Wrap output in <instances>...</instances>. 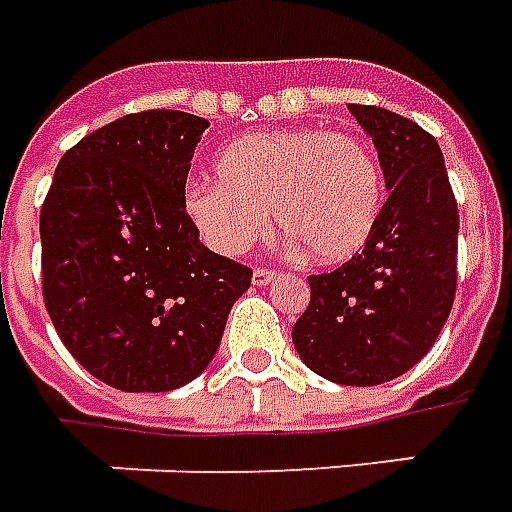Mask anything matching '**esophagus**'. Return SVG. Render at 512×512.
Here are the masks:
<instances>
[{
    "label": "esophagus",
    "mask_w": 512,
    "mask_h": 512,
    "mask_svg": "<svg viewBox=\"0 0 512 512\" xmlns=\"http://www.w3.org/2000/svg\"><path fill=\"white\" fill-rule=\"evenodd\" d=\"M278 270H270V267H256L253 270V286H267L270 281H275L278 278Z\"/></svg>",
    "instance_id": "esophagus-1"
}]
</instances>
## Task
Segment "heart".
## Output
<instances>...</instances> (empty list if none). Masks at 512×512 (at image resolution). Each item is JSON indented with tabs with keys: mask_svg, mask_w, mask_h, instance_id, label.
<instances>
[{
	"mask_svg": "<svg viewBox=\"0 0 512 512\" xmlns=\"http://www.w3.org/2000/svg\"><path fill=\"white\" fill-rule=\"evenodd\" d=\"M217 181H192L184 212L204 242L237 256L275 226L308 259L339 264L361 253L386 206V176L375 151L353 134L275 129L228 143Z\"/></svg>",
	"mask_w": 512,
	"mask_h": 512,
	"instance_id": "b5f03b06",
	"label": "heart"
}]
</instances>
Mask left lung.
I'll list each match as a JSON object with an SVG mask.
<instances>
[{
	"mask_svg": "<svg viewBox=\"0 0 512 512\" xmlns=\"http://www.w3.org/2000/svg\"><path fill=\"white\" fill-rule=\"evenodd\" d=\"M350 112L378 148L389 198L361 253L308 278L311 300L292 342L320 378L380 386L422 361L452 311L458 204L433 134L383 107Z\"/></svg>",
	"mask_w": 512,
	"mask_h": 512,
	"instance_id": "obj_1",
	"label": "left lung"
}]
</instances>
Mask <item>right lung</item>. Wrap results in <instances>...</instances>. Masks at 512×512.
I'll use <instances>...</instances> for the list:
<instances>
[{"label":"right lung","mask_w":512,"mask_h":512,"mask_svg":"<svg viewBox=\"0 0 512 512\" xmlns=\"http://www.w3.org/2000/svg\"><path fill=\"white\" fill-rule=\"evenodd\" d=\"M206 118L123 115L65 151L41 209L43 300L93 378L173 391L215 358L250 270L201 245L184 184Z\"/></svg>","instance_id":"right-lung-1"}]
</instances>
